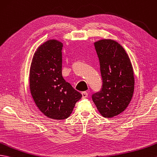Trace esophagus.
Here are the masks:
<instances>
[{"mask_svg":"<svg viewBox=\"0 0 157 157\" xmlns=\"http://www.w3.org/2000/svg\"><path fill=\"white\" fill-rule=\"evenodd\" d=\"M82 98H86L88 96V94H87V92H83L82 93Z\"/></svg>","mask_w":157,"mask_h":157,"instance_id":"esophagus-1","label":"esophagus"}]
</instances>
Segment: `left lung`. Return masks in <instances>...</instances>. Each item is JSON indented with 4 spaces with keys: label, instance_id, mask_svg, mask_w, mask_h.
I'll return each mask as SVG.
<instances>
[{
    "label": "left lung",
    "instance_id": "obj_1",
    "mask_svg": "<svg viewBox=\"0 0 157 157\" xmlns=\"http://www.w3.org/2000/svg\"><path fill=\"white\" fill-rule=\"evenodd\" d=\"M94 46L99 58L102 85L92 98L101 116L112 118L124 111L132 99L133 69L125 50L116 41L100 40Z\"/></svg>",
    "mask_w": 157,
    "mask_h": 157
}]
</instances>
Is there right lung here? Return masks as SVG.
<instances>
[{
	"mask_svg": "<svg viewBox=\"0 0 157 157\" xmlns=\"http://www.w3.org/2000/svg\"><path fill=\"white\" fill-rule=\"evenodd\" d=\"M63 43L49 40L40 46L33 58L30 90L35 103L49 118L64 120L70 116L82 95L62 76Z\"/></svg>",
	"mask_w": 157,
	"mask_h": 157,
	"instance_id": "1",
	"label": "right lung"
}]
</instances>
